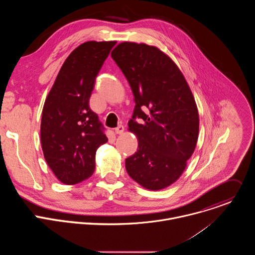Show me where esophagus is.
I'll return each mask as SVG.
<instances>
[{
	"mask_svg": "<svg viewBox=\"0 0 255 255\" xmlns=\"http://www.w3.org/2000/svg\"><path fill=\"white\" fill-rule=\"evenodd\" d=\"M124 130H125L124 126L123 125H119L117 128H115V133L116 134H122L124 132Z\"/></svg>",
	"mask_w": 255,
	"mask_h": 255,
	"instance_id": "1",
	"label": "esophagus"
}]
</instances>
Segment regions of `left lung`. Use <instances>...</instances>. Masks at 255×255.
<instances>
[{
    "label": "left lung",
    "instance_id": "left-lung-1",
    "mask_svg": "<svg viewBox=\"0 0 255 255\" xmlns=\"http://www.w3.org/2000/svg\"><path fill=\"white\" fill-rule=\"evenodd\" d=\"M111 56L135 101L128 126L138 138V149L125 159L126 170L145 189H164L183 173L196 148L199 113L194 96L176 64L155 46L123 42Z\"/></svg>",
    "mask_w": 255,
    "mask_h": 255
}]
</instances>
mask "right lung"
Masks as SVG:
<instances>
[{
	"mask_svg": "<svg viewBox=\"0 0 255 255\" xmlns=\"http://www.w3.org/2000/svg\"><path fill=\"white\" fill-rule=\"evenodd\" d=\"M116 41H88L62 64L45 100L41 118L44 158L56 177L76 185L95 170L97 149L108 141L89 102L95 81Z\"/></svg>",
	"mask_w": 255,
	"mask_h": 255,
	"instance_id": "add662e5",
	"label": "right lung"
}]
</instances>
